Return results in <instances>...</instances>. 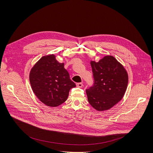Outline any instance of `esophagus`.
<instances>
[{
  "label": "esophagus",
  "instance_id": "esophagus-1",
  "mask_svg": "<svg viewBox=\"0 0 153 153\" xmlns=\"http://www.w3.org/2000/svg\"><path fill=\"white\" fill-rule=\"evenodd\" d=\"M76 85H77V87L81 88V87H83V84H82V83H81V82L77 83V84H76Z\"/></svg>",
  "mask_w": 153,
  "mask_h": 153
}]
</instances>
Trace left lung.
<instances>
[{
    "label": "left lung",
    "instance_id": "1",
    "mask_svg": "<svg viewBox=\"0 0 153 153\" xmlns=\"http://www.w3.org/2000/svg\"><path fill=\"white\" fill-rule=\"evenodd\" d=\"M91 65L94 83L86 89L88 101L98 111L108 110L123 97L128 82L127 72L111 56L97 62L91 61Z\"/></svg>",
    "mask_w": 153,
    "mask_h": 153
}]
</instances>
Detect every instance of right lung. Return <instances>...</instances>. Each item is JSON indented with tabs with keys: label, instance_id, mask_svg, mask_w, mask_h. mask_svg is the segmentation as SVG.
<instances>
[{
	"label": "right lung",
	"instance_id": "add662e5",
	"mask_svg": "<svg viewBox=\"0 0 153 153\" xmlns=\"http://www.w3.org/2000/svg\"><path fill=\"white\" fill-rule=\"evenodd\" d=\"M30 82L35 95L46 105L55 107L65 102L71 89L76 87L54 54L45 56L32 68Z\"/></svg>",
	"mask_w": 153,
	"mask_h": 153
}]
</instances>
